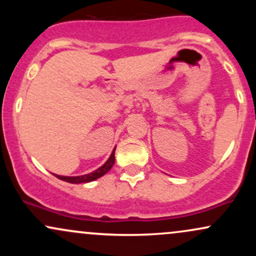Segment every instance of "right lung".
<instances>
[{
	"label": "right lung",
	"mask_w": 256,
	"mask_h": 256,
	"mask_svg": "<svg viewBox=\"0 0 256 256\" xmlns=\"http://www.w3.org/2000/svg\"><path fill=\"white\" fill-rule=\"evenodd\" d=\"M114 152H116V148L112 152L110 158L106 161V164L104 166H101L100 168L96 170V171L89 173V174H84V176H77V177H66V176H58L55 174V177H58V179L64 182H68V183L72 184H79V183H88V182H92L95 179H98L102 176H104L113 167L114 162H116V156H114Z\"/></svg>",
	"instance_id": "add662e5"
}]
</instances>
